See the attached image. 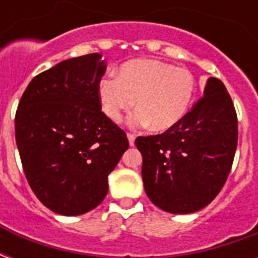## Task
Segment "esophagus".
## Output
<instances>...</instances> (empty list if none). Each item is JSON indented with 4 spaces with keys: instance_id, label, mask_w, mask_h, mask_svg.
<instances>
[{
    "instance_id": "obj_1",
    "label": "esophagus",
    "mask_w": 258,
    "mask_h": 258,
    "mask_svg": "<svg viewBox=\"0 0 258 258\" xmlns=\"http://www.w3.org/2000/svg\"><path fill=\"white\" fill-rule=\"evenodd\" d=\"M127 138H128L130 146H134V142H135V135H134V134H127Z\"/></svg>"
}]
</instances>
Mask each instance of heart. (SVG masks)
I'll list each match as a JSON object with an SVG mask.
<instances>
[{"label":"heart","mask_w":258,"mask_h":258,"mask_svg":"<svg viewBox=\"0 0 258 258\" xmlns=\"http://www.w3.org/2000/svg\"><path fill=\"white\" fill-rule=\"evenodd\" d=\"M98 98L103 113L118 121L125 112L135 110L128 118L133 127L167 131L181 123L194 101L196 81L185 68H174L156 59H134L123 63L114 77L98 83Z\"/></svg>","instance_id":"b5f03b06"}]
</instances>
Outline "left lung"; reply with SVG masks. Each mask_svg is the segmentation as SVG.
<instances>
[{"mask_svg":"<svg viewBox=\"0 0 258 258\" xmlns=\"http://www.w3.org/2000/svg\"><path fill=\"white\" fill-rule=\"evenodd\" d=\"M142 181L159 209L189 214L211 203L225 184L238 145V118L225 85L209 77L203 98L163 134L138 137Z\"/></svg>","mask_w":258,"mask_h":258,"instance_id":"obj_1","label":"left lung"}]
</instances>
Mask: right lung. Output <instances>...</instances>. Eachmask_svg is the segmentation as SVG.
Listing matches in <instances>:
<instances>
[{"label":"right lung","mask_w":258,"mask_h":258,"mask_svg":"<svg viewBox=\"0 0 258 258\" xmlns=\"http://www.w3.org/2000/svg\"><path fill=\"white\" fill-rule=\"evenodd\" d=\"M101 53L60 62L22 95L15 135L26 178L42 205L62 216L88 213L109 189L107 175L128 149L123 130L101 110Z\"/></svg>","instance_id":"1"}]
</instances>
